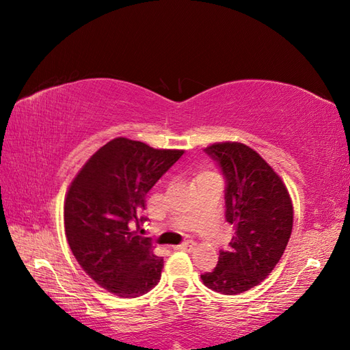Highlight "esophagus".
<instances>
[{"label": "esophagus", "mask_w": 350, "mask_h": 350, "mask_svg": "<svg viewBox=\"0 0 350 350\" xmlns=\"http://www.w3.org/2000/svg\"><path fill=\"white\" fill-rule=\"evenodd\" d=\"M194 248H196L194 242H185V243H182V245H179V247H177V250H182V251H192Z\"/></svg>", "instance_id": "1"}]
</instances>
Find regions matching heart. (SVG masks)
I'll use <instances>...</instances> for the list:
<instances>
[{"mask_svg":"<svg viewBox=\"0 0 350 350\" xmlns=\"http://www.w3.org/2000/svg\"><path fill=\"white\" fill-rule=\"evenodd\" d=\"M207 174H215V173H213V171H203V173L200 174L198 177H202V176H207Z\"/></svg>","mask_w":350,"mask_h":350,"instance_id":"b5f03b06","label":"heart"}]
</instances>
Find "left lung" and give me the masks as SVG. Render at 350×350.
<instances>
[{
	"label": "left lung",
	"mask_w": 350,
	"mask_h": 350,
	"mask_svg": "<svg viewBox=\"0 0 350 350\" xmlns=\"http://www.w3.org/2000/svg\"><path fill=\"white\" fill-rule=\"evenodd\" d=\"M206 152L226 176V219L234 232L202 281L217 293L239 295L258 286L280 262L292 234V198L275 170L247 144L226 141Z\"/></svg>",
	"instance_id": "left-lung-1"
}]
</instances>
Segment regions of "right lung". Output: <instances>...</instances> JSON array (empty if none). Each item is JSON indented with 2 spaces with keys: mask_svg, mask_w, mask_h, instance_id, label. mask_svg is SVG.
Masks as SVG:
<instances>
[{
  "mask_svg": "<svg viewBox=\"0 0 350 350\" xmlns=\"http://www.w3.org/2000/svg\"><path fill=\"white\" fill-rule=\"evenodd\" d=\"M182 154L118 137L90 156L66 192L73 256L96 284L120 298H138L161 280L163 258L132 226L146 221V194Z\"/></svg>",
  "mask_w": 350,
  "mask_h": 350,
  "instance_id": "right-lung-1",
  "label": "right lung"
}]
</instances>
